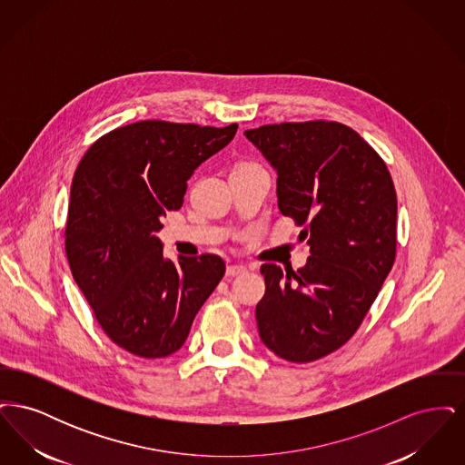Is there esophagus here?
<instances>
[{
    "mask_svg": "<svg viewBox=\"0 0 465 465\" xmlns=\"http://www.w3.org/2000/svg\"><path fill=\"white\" fill-rule=\"evenodd\" d=\"M247 272V268L243 265H232L226 268V277H237Z\"/></svg>",
    "mask_w": 465,
    "mask_h": 465,
    "instance_id": "1",
    "label": "esophagus"
}]
</instances>
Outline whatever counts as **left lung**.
I'll return each instance as SVG.
<instances>
[{
  "label": "left lung",
  "instance_id": "obj_1",
  "mask_svg": "<svg viewBox=\"0 0 465 465\" xmlns=\"http://www.w3.org/2000/svg\"><path fill=\"white\" fill-rule=\"evenodd\" d=\"M243 135L277 171L279 211L310 245L298 272L262 266L260 338L286 361L312 362L354 336L394 265V183L381 156L338 122L273 124Z\"/></svg>",
  "mask_w": 465,
  "mask_h": 465
}]
</instances>
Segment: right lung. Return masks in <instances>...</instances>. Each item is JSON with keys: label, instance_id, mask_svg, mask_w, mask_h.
Instances as JSON below:
<instances>
[{"label": "right lung", "instance_id": "obj_1", "mask_svg": "<svg viewBox=\"0 0 465 465\" xmlns=\"http://www.w3.org/2000/svg\"><path fill=\"white\" fill-rule=\"evenodd\" d=\"M237 127L143 120L99 137L76 167L64 233L69 268L103 331L131 354L177 352L224 275L216 254L165 260L155 233L162 216L183 205L193 171Z\"/></svg>", "mask_w": 465, "mask_h": 465}]
</instances>
